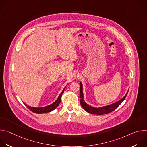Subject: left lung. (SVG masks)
Wrapping results in <instances>:
<instances>
[{
    "label": "left lung",
    "mask_w": 147,
    "mask_h": 147,
    "mask_svg": "<svg viewBox=\"0 0 147 147\" xmlns=\"http://www.w3.org/2000/svg\"><path fill=\"white\" fill-rule=\"evenodd\" d=\"M80 103L82 107V108L84 109L86 111H87V112L91 113V114H96V115H103V114H107L113 111H115L120 105L122 103V102L125 99V97H126L129 91H127V94L125 95V96L121 99L120 100L113 103L112 104L109 105H107V106H105V107H100V108H94L92 107L90 105H89L88 104H87L86 102H85V101L84 100V96H83V92H82V83L80 82Z\"/></svg>",
    "instance_id": "8db88e82"
}]
</instances>
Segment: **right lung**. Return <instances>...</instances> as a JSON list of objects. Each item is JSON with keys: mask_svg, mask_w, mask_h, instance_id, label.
<instances>
[{"mask_svg": "<svg viewBox=\"0 0 147 147\" xmlns=\"http://www.w3.org/2000/svg\"><path fill=\"white\" fill-rule=\"evenodd\" d=\"M66 87H65V88L63 89L61 91V92L60 93V94L59 95L57 99H56V100L55 102H54L53 103L49 105H48L47 107H41V108H34V107H31L30 106H28L27 104H26L25 103L24 105H25L32 112H34L35 113H38V114H41V113H48V112H50L52 111H53L54 109H55L58 106L59 103H60L61 101V97L62 94H63L65 89Z\"/></svg>", "mask_w": 147, "mask_h": 147, "instance_id": "right-lung-1", "label": "right lung"}]
</instances>
